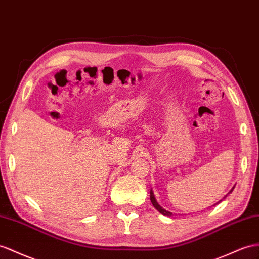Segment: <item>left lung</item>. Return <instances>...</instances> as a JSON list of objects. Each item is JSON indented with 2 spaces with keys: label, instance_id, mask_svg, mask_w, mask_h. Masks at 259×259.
I'll list each match as a JSON object with an SVG mask.
<instances>
[{
  "label": "left lung",
  "instance_id": "left-lung-1",
  "mask_svg": "<svg viewBox=\"0 0 259 259\" xmlns=\"http://www.w3.org/2000/svg\"><path fill=\"white\" fill-rule=\"evenodd\" d=\"M234 189V187L233 188H232L231 190H230V193L229 194H231L232 193V190H233ZM228 194V195H229ZM225 197H227V196H225ZM224 197V198H225ZM223 198V199H224ZM150 199H151V202H152V204H153L154 205V208L158 211V212H160V213H162L163 215H166V217H170L171 214H173V213H171V212H169V211H167V210H165L163 207H161V205L160 204H158V202L156 201V199H155V196H154V193H153V190H150ZM220 201H222V200H220ZM220 201H219V202H220ZM218 202V203H219ZM217 204V203H215ZM214 204V205H215Z\"/></svg>",
  "mask_w": 259,
  "mask_h": 259
}]
</instances>
